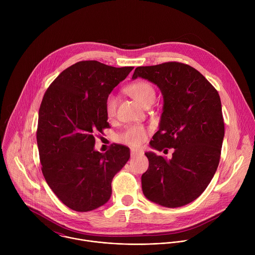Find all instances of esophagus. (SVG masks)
<instances>
[{
	"label": "esophagus",
	"mask_w": 255,
	"mask_h": 255,
	"mask_svg": "<svg viewBox=\"0 0 255 255\" xmlns=\"http://www.w3.org/2000/svg\"><path fill=\"white\" fill-rule=\"evenodd\" d=\"M142 150H139V149H135V148H132L131 149V156L134 157V156H137V155H140L142 154Z\"/></svg>",
	"instance_id": "obj_1"
}]
</instances>
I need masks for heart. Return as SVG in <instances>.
<instances>
[{"instance_id": "b5f03b06", "label": "heart", "mask_w": 255, "mask_h": 255, "mask_svg": "<svg viewBox=\"0 0 255 255\" xmlns=\"http://www.w3.org/2000/svg\"><path fill=\"white\" fill-rule=\"evenodd\" d=\"M126 92L140 105L144 107L148 102L153 101L155 98V92L152 86L147 82H138L127 87ZM118 99L114 95H110L106 100V114L109 118H113L116 115ZM146 130L142 126H128L119 135L120 141L137 147L146 140Z\"/></svg>"}]
</instances>
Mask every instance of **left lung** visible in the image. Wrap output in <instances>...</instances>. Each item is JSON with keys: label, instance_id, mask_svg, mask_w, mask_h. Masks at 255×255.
Wrapping results in <instances>:
<instances>
[{"label": "left lung", "instance_id": "8db88e82", "mask_svg": "<svg viewBox=\"0 0 255 255\" xmlns=\"http://www.w3.org/2000/svg\"><path fill=\"white\" fill-rule=\"evenodd\" d=\"M137 78L156 85L163 96L150 147L174 149L170 159L145 152L149 167L141 176L143 194L166 208L185 206L201 196L219 165L224 138L220 96L197 69L180 62L136 67L132 80Z\"/></svg>", "mask_w": 255, "mask_h": 255}]
</instances>
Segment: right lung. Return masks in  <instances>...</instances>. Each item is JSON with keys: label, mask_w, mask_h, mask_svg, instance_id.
Returning <instances> with one entry per match:
<instances>
[{"label": "right lung", "mask_w": 255, "mask_h": 255, "mask_svg": "<svg viewBox=\"0 0 255 255\" xmlns=\"http://www.w3.org/2000/svg\"><path fill=\"white\" fill-rule=\"evenodd\" d=\"M134 67L96 60L64 69L44 94L38 114L37 145L42 173L68 208L89 212L112 195V180L130 158V149L114 145L95 149V134L109 128L106 100Z\"/></svg>", "instance_id": "obj_1"}]
</instances>
